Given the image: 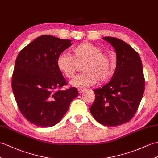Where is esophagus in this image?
<instances>
[{"mask_svg":"<svg viewBox=\"0 0 158 158\" xmlns=\"http://www.w3.org/2000/svg\"><path fill=\"white\" fill-rule=\"evenodd\" d=\"M78 91L79 93H82V92L84 91V89H82V88H78Z\"/></svg>","mask_w":158,"mask_h":158,"instance_id":"obj_1","label":"esophagus"}]
</instances>
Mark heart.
<instances>
[{"instance_id": "heart-1", "label": "heart", "mask_w": 158, "mask_h": 158, "mask_svg": "<svg viewBox=\"0 0 158 158\" xmlns=\"http://www.w3.org/2000/svg\"><path fill=\"white\" fill-rule=\"evenodd\" d=\"M72 56L66 53H61L57 59L59 70L68 78H73L82 66V74L72 80L71 84L76 87H88L98 82L102 84L108 81L112 76L110 70V57L102 52L98 45L90 42H84L71 50Z\"/></svg>"}]
</instances>
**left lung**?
<instances>
[{"label": "left lung", "instance_id": "obj_1", "mask_svg": "<svg viewBox=\"0 0 158 158\" xmlns=\"http://www.w3.org/2000/svg\"><path fill=\"white\" fill-rule=\"evenodd\" d=\"M114 48L117 66L110 82L93 90L95 100L90 108L93 117L105 126L129 122L137 112L145 90L139 55L131 46L116 37H105Z\"/></svg>", "mask_w": 158, "mask_h": 158}]
</instances>
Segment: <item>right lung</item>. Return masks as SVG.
<instances>
[{
    "label": "right lung",
    "mask_w": 158,
    "mask_h": 158,
    "mask_svg": "<svg viewBox=\"0 0 158 158\" xmlns=\"http://www.w3.org/2000/svg\"><path fill=\"white\" fill-rule=\"evenodd\" d=\"M71 45V40L44 35L25 46L17 57L13 92L20 112L35 125H56L78 95L74 87L61 90L68 83L57 66V57Z\"/></svg>",
    "instance_id": "1"
}]
</instances>
